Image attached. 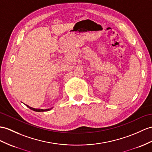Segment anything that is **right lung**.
<instances>
[{"instance_id":"add662e5","label":"right lung","mask_w":152,"mask_h":152,"mask_svg":"<svg viewBox=\"0 0 152 152\" xmlns=\"http://www.w3.org/2000/svg\"><path fill=\"white\" fill-rule=\"evenodd\" d=\"M27 107H28V108L29 109H31L33 111H35V112H47V111H49L50 110L51 108H50V109H45V110H43V109H35V108H31V107L29 106L28 105H26Z\"/></svg>"}]
</instances>
